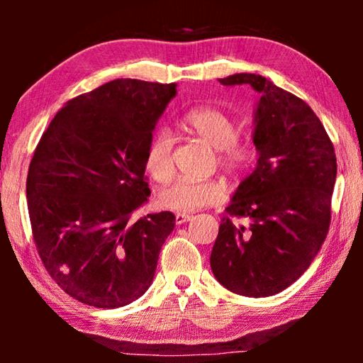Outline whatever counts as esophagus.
I'll use <instances>...</instances> for the list:
<instances>
[{
	"label": "esophagus",
	"mask_w": 363,
	"mask_h": 363,
	"mask_svg": "<svg viewBox=\"0 0 363 363\" xmlns=\"http://www.w3.org/2000/svg\"><path fill=\"white\" fill-rule=\"evenodd\" d=\"M190 214H186V213H177L176 214V224L177 225H181V224H184V223H187V220H190Z\"/></svg>",
	"instance_id": "1"
}]
</instances>
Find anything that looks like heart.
I'll list each match as a JSON object with an SVG mask.
<instances>
[{
  "mask_svg": "<svg viewBox=\"0 0 363 363\" xmlns=\"http://www.w3.org/2000/svg\"><path fill=\"white\" fill-rule=\"evenodd\" d=\"M186 126L216 149V162L230 176H242L253 167L255 145L237 139L238 126L229 115L214 107H200L186 115ZM174 140L168 130L155 134L145 153V169L153 181L167 184L174 173ZM227 187L220 179H177L158 194V203L173 211L190 213L223 203Z\"/></svg>",
  "mask_w": 363,
  "mask_h": 363,
  "instance_id": "1",
  "label": "heart"
}]
</instances>
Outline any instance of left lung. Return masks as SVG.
I'll return each mask as SVG.
<instances>
[{
	"label": "left lung",
	"instance_id": "left-lung-1",
	"mask_svg": "<svg viewBox=\"0 0 363 363\" xmlns=\"http://www.w3.org/2000/svg\"><path fill=\"white\" fill-rule=\"evenodd\" d=\"M219 83L250 84L259 94L253 134L259 158L225 208L211 269L232 293L272 296L306 272L327 238L335 147L314 110L267 78L235 73ZM232 217L247 225L235 226Z\"/></svg>",
	"mask_w": 363,
	"mask_h": 363
}]
</instances>
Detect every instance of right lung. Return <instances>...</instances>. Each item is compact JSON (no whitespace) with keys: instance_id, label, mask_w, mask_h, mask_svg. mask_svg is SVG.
Listing matches in <instances>:
<instances>
[{"instance_id":"1","label":"right lung","mask_w":363,"mask_h":363,"mask_svg":"<svg viewBox=\"0 0 363 363\" xmlns=\"http://www.w3.org/2000/svg\"><path fill=\"white\" fill-rule=\"evenodd\" d=\"M176 83L120 78L65 104L27 176L33 240L51 279L83 304L115 309L143 296L174 214L133 220L150 195L145 153Z\"/></svg>"}]
</instances>
